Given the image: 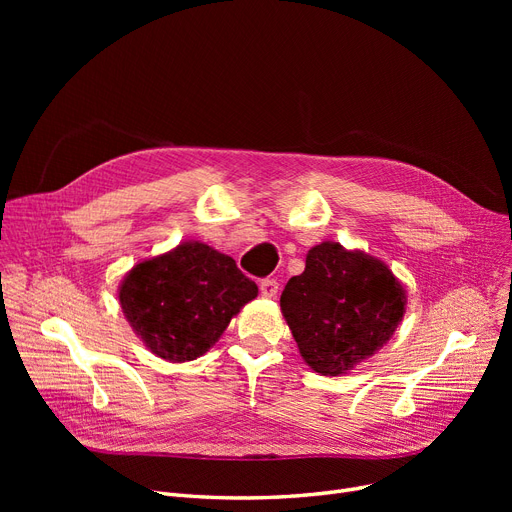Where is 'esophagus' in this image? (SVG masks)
Wrapping results in <instances>:
<instances>
[{
  "label": "esophagus",
  "mask_w": 512,
  "mask_h": 512,
  "mask_svg": "<svg viewBox=\"0 0 512 512\" xmlns=\"http://www.w3.org/2000/svg\"><path fill=\"white\" fill-rule=\"evenodd\" d=\"M259 292H261V297H265V299L276 297V294H278V280L276 278H263L259 282Z\"/></svg>",
  "instance_id": "obj_1"
}]
</instances>
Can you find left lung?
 <instances>
[{
    "mask_svg": "<svg viewBox=\"0 0 512 512\" xmlns=\"http://www.w3.org/2000/svg\"><path fill=\"white\" fill-rule=\"evenodd\" d=\"M280 307L307 365L340 375L390 340L405 313V290L380 259L321 242L305 272L284 286Z\"/></svg>",
    "mask_w": 512,
    "mask_h": 512,
    "instance_id": "8db88e82",
    "label": "left lung"
}]
</instances>
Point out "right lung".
<instances>
[{
  "mask_svg": "<svg viewBox=\"0 0 512 512\" xmlns=\"http://www.w3.org/2000/svg\"><path fill=\"white\" fill-rule=\"evenodd\" d=\"M257 297V284L236 261L203 242L143 261L126 276L120 305L157 357L182 363L218 342L240 307Z\"/></svg>",
  "mask_w": 512,
  "mask_h": 512,
  "instance_id": "right-lung-1",
  "label": "right lung"
}]
</instances>
